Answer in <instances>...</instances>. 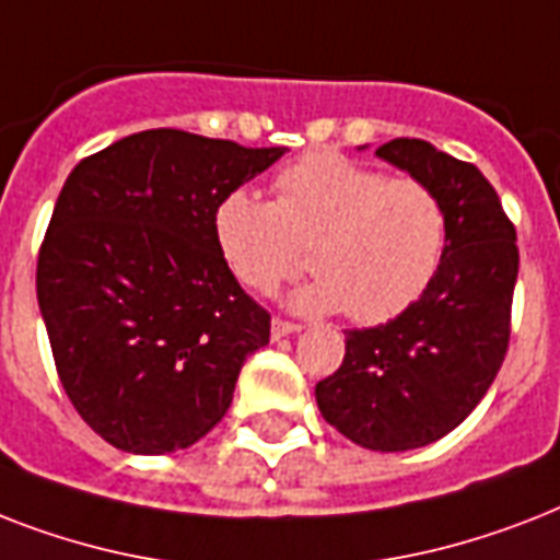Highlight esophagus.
<instances>
[{"mask_svg":"<svg viewBox=\"0 0 560 560\" xmlns=\"http://www.w3.org/2000/svg\"><path fill=\"white\" fill-rule=\"evenodd\" d=\"M302 331V325L296 323H288V319H272V340H281V337H290V334Z\"/></svg>","mask_w":560,"mask_h":560,"instance_id":"esophagus-1","label":"esophagus"}]
</instances>
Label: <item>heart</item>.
<instances>
[{"label": "heart", "mask_w": 560, "mask_h": 560, "mask_svg": "<svg viewBox=\"0 0 560 560\" xmlns=\"http://www.w3.org/2000/svg\"><path fill=\"white\" fill-rule=\"evenodd\" d=\"M211 232L220 258L244 288L272 293L305 270L293 293L305 314L386 323L416 302L444 253V209L412 177H386L337 151L307 153L276 177V202L246 188L218 200Z\"/></svg>", "instance_id": "obj_1"}]
</instances>
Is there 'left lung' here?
<instances>
[{
    "mask_svg": "<svg viewBox=\"0 0 560 560\" xmlns=\"http://www.w3.org/2000/svg\"><path fill=\"white\" fill-rule=\"evenodd\" d=\"M377 156L421 179L444 209V253L424 293L377 328L346 331L342 366L316 383L331 427L360 447L412 451L474 412L512 337L517 235L477 165L424 139H392Z\"/></svg>",
    "mask_w": 560,
    "mask_h": 560,
    "instance_id": "8db88e82",
    "label": "left lung"
}]
</instances>
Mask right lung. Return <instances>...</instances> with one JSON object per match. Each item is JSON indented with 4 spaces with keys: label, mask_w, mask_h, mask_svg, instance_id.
Returning a JSON list of instances; mask_svg holds the SVG:
<instances>
[{
    "label": "right lung",
    "mask_w": 560,
    "mask_h": 560,
    "mask_svg": "<svg viewBox=\"0 0 560 560\" xmlns=\"http://www.w3.org/2000/svg\"><path fill=\"white\" fill-rule=\"evenodd\" d=\"M284 148L142 130L72 168L37 258V302L78 416L118 451L191 447L226 416L270 314L220 258L211 214Z\"/></svg>",
    "instance_id": "right-lung-1"
}]
</instances>
